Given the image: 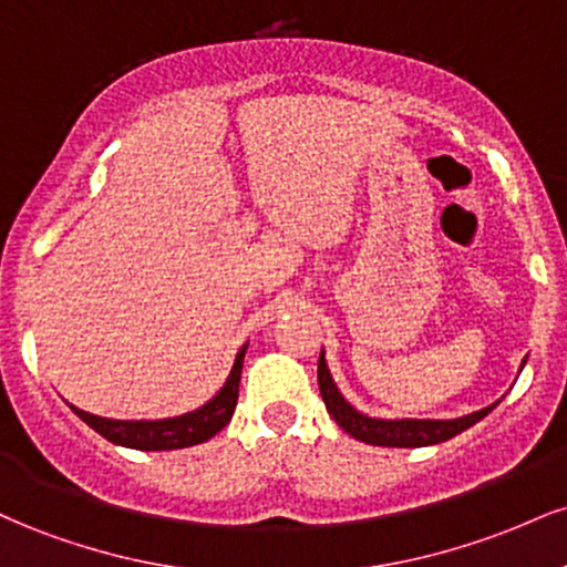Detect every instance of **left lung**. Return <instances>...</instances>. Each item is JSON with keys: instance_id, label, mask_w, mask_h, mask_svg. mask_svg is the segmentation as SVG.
Returning <instances> with one entry per match:
<instances>
[{"instance_id": "obj_1", "label": "left lung", "mask_w": 567, "mask_h": 567, "mask_svg": "<svg viewBox=\"0 0 567 567\" xmlns=\"http://www.w3.org/2000/svg\"><path fill=\"white\" fill-rule=\"evenodd\" d=\"M317 381H320V394L324 400V408L333 415L336 424L343 429V432L351 434L354 440L368 442V445H381V447H424V445H437V442H445L461 434L464 429H470L483 421L496 402L491 408L477 410V413L461 415V419L451 421H432V419H370V415L360 413L357 408H351L343 394L338 392L333 375H330L328 362H324V351L320 354V362H317Z\"/></svg>"}]
</instances>
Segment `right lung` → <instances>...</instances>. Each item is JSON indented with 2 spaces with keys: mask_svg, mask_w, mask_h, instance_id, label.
Masks as SVG:
<instances>
[{
  "mask_svg": "<svg viewBox=\"0 0 567 567\" xmlns=\"http://www.w3.org/2000/svg\"><path fill=\"white\" fill-rule=\"evenodd\" d=\"M247 343L237 351V360L226 379L220 392L213 396L210 402L192 410V413L175 415V419H159V421H116V419H101V415L87 413L69 405L76 415L95 429L101 437L122 447H133V451H178V447H192L199 442H207L231 421L234 408H237L239 396V375H243V360H245Z\"/></svg>",
  "mask_w": 567,
  "mask_h": 567,
  "instance_id": "right-lung-1",
  "label": "right lung"
}]
</instances>
